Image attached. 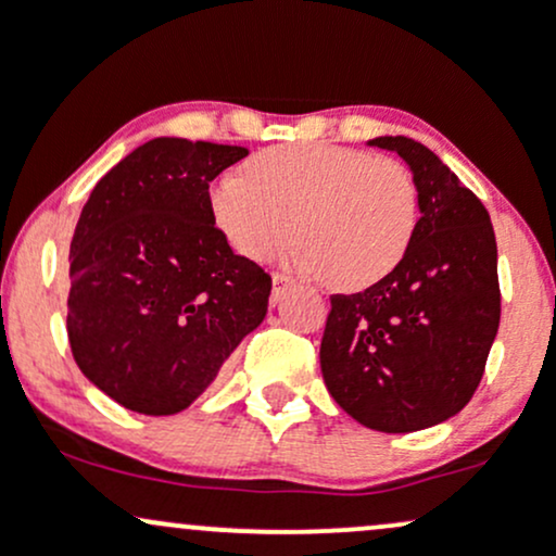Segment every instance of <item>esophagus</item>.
<instances>
[{
    "instance_id": "obj_1",
    "label": "esophagus",
    "mask_w": 556,
    "mask_h": 556,
    "mask_svg": "<svg viewBox=\"0 0 556 556\" xmlns=\"http://www.w3.org/2000/svg\"><path fill=\"white\" fill-rule=\"evenodd\" d=\"M271 285H274L271 300H274V303H277V300L282 298L285 292L290 290V287H292V279H290V277H285V274H274V277H271Z\"/></svg>"
}]
</instances>
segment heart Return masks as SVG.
Here are the masks:
<instances>
[{
	"label": "heart",
	"mask_w": 556,
	"mask_h": 556,
	"mask_svg": "<svg viewBox=\"0 0 556 556\" xmlns=\"http://www.w3.org/2000/svg\"><path fill=\"white\" fill-rule=\"evenodd\" d=\"M212 216L240 256L261 261L300 238L285 261L344 290L384 279L410 248L418 222L413 175L387 156L334 143L258 151L208 193Z\"/></svg>",
	"instance_id": "1"
}]
</instances>
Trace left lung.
<instances>
[{"label": "left lung", "instance_id": "obj_1", "mask_svg": "<svg viewBox=\"0 0 556 556\" xmlns=\"http://www.w3.org/2000/svg\"><path fill=\"white\" fill-rule=\"evenodd\" d=\"M413 172L410 248L384 279L331 295L321 340L324 384L366 429L407 433L457 416L481 384L500 329L496 238L489 212L418 140H368Z\"/></svg>", "mask_w": 556, "mask_h": 556}]
</instances>
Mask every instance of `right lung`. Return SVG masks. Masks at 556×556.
<instances>
[{
	"label": "right lung",
	"mask_w": 556,
	"mask_h": 556,
	"mask_svg": "<svg viewBox=\"0 0 556 556\" xmlns=\"http://www.w3.org/2000/svg\"><path fill=\"white\" fill-rule=\"evenodd\" d=\"M242 156V146L154 138L83 206L70 242V348L127 410H185L264 321L271 277L235 256L208 203V182Z\"/></svg>",
	"instance_id": "add662e5"
}]
</instances>
